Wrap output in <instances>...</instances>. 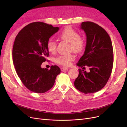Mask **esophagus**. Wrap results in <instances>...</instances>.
Listing matches in <instances>:
<instances>
[{"label": "esophagus", "mask_w": 127, "mask_h": 127, "mask_svg": "<svg viewBox=\"0 0 127 127\" xmlns=\"http://www.w3.org/2000/svg\"><path fill=\"white\" fill-rule=\"evenodd\" d=\"M68 70V68H66V67H61V70L62 71H66Z\"/></svg>", "instance_id": "esophagus-1"}]
</instances>
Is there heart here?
<instances>
[{
  "instance_id": "heart-1",
  "label": "heart",
  "mask_w": 127,
  "mask_h": 127,
  "mask_svg": "<svg viewBox=\"0 0 127 127\" xmlns=\"http://www.w3.org/2000/svg\"><path fill=\"white\" fill-rule=\"evenodd\" d=\"M61 39L70 43V49L76 53L82 52L85 48V42L82 38L80 37L79 34L71 28H65L59 35ZM48 50L52 53L56 51V42L52 39H50L47 43ZM75 56L72 54L68 55H61L56 58V63L61 66H68L71 61L74 60Z\"/></svg>"
}]
</instances>
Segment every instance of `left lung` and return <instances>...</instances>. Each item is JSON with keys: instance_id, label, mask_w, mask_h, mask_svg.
Segmentation results:
<instances>
[{"instance_id": "8db88e82", "label": "left lung", "mask_w": 127, "mask_h": 127, "mask_svg": "<svg viewBox=\"0 0 127 127\" xmlns=\"http://www.w3.org/2000/svg\"><path fill=\"white\" fill-rule=\"evenodd\" d=\"M80 29L86 33V45L77 65L83 68L88 67L90 72L79 69L74 85L82 93H93L105 86L111 76L113 64L112 44L106 31L95 23L83 22Z\"/></svg>"}]
</instances>
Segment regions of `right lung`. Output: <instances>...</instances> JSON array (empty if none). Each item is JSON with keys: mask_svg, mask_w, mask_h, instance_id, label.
I'll list each match as a JSON object with an SVG mask.
<instances>
[{"mask_svg": "<svg viewBox=\"0 0 127 127\" xmlns=\"http://www.w3.org/2000/svg\"><path fill=\"white\" fill-rule=\"evenodd\" d=\"M59 29L45 23L33 22L23 28L15 38L13 64L19 78L31 91L37 93L47 92L60 73V68L56 65L51 66L50 69L41 67L49 56L47 42Z\"/></svg>", "mask_w": 127, "mask_h": 127, "instance_id": "add662e5", "label": "right lung"}]
</instances>
